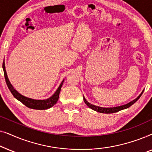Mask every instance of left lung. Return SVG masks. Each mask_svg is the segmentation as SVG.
<instances>
[{"label":"left lung","mask_w":152,"mask_h":152,"mask_svg":"<svg viewBox=\"0 0 152 152\" xmlns=\"http://www.w3.org/2000/svg\"><path fill=\"white\" fill-rule=\"evenodd\" d=\"M143 91V90L142 91V93H140V95H139V96L138 97H136V99H134V100L131 101L130 102H129L127 104H124V105H122V106H119V107H110V108H106V107H98V106H95L94 104H92L89 103L88 101L86 100V99H85V97L83 96V98H84V101L86 104L88 106L89 108H91V109L94 110V111H97V112H99V113H116V112L119 111H121V110H123V109H127L131 106L134 104L138 100V99L140 98L141 95H142Z\"/></svg>","instance_id":"1"}]
</instances>
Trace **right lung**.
Listing matches in <instances>:
<instances>
[{
	"mask_svg": "<svg viewBox=\"0 0 152 152\" xmlns=\"http://www.w3.org/2000/svg\"><path fill=\"white\" fill-rule=\"evenodd\" d=\"M3 68L4 71V75H5V79L6 81V84H7L10 91H11L12 94L14 95V97H15L16 99L21 102L24 105H26L27 107L37 110H45L48 109L52 107H53V106L57 102L58 99H59V97L60 91H61V88L62 85H63L64 80L62 81L61 84L59 85V86L58 87V88L57 89V91H55V93H54L50 97L45 99H34L30 98V97L23 96V95L18 93L16 89H14V86H12V84L10 82L9 79H8L7 72H6L5 70V61H3Z\"/></svg>",
	"mask_w": 152,
	"mask_h": 152,
	"instance_id": "right-lung-1",
	"label": "right lung"
}]
</instances>
